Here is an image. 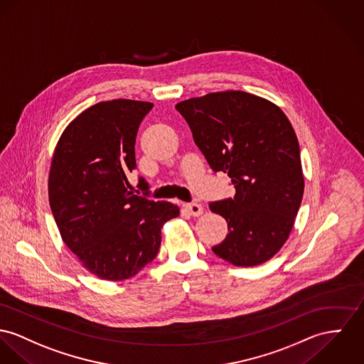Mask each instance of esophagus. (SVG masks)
Here are the masks:
<instances>
[{"label": "esophagus", "instance_id": "34e87169", "mask_svg": "<svg viewBox=\"0 0 364 364\" xmlns=\"http://www.w3.org/2000/svg\"><path fill=\"white\" fill-rule=\"evenodd\" d=\"M186 209H187V212H188L191 216H200V215L203 213V208H202V205L196 203V202L186 203Z\"/></svg>", "mask_w": 364, "mask_h": 364}]
</instances>
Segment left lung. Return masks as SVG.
<instances>
[{
    "label": "left lung",
    "mask_w": 364,
    "mask_h": 364,
    "mask_svg": "<svg viewBox=\"0 0 364 364\" xmlns=\"http://www.w3.org/2000/svg\"><path fill=\"white\" fill-rule=\"evenodd\" d=\"M213 171H223L234 198L209 203L228 234L212 251L234 266H257L288 240L305 180L299 142L285 113L244 91H220L176 105Z\"/></svg>",
    "instance_id": "obj_1"
}]
</instances>
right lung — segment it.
I'll return each instance as SVG.
<instances>
[{
  "mask_svg": "<svg viewBox=\"0 0 364 364\" xmlns=\"http://www.w3.org/2000/svg\"><path fill=\"white\" fill-rule=\"evenodd\" d=\"M152 107L134 100L98 102L73 119L56 144L50 206L63 242L101 280L136 276L159 251L164 224L180 215L177 205L129 191L137 130Z\"/></svg>",
  "mask_w": 364,
  "mask_h": 364,
  "instance_id": "add662e5",
  "label": "right lung"
}]
</instances>
